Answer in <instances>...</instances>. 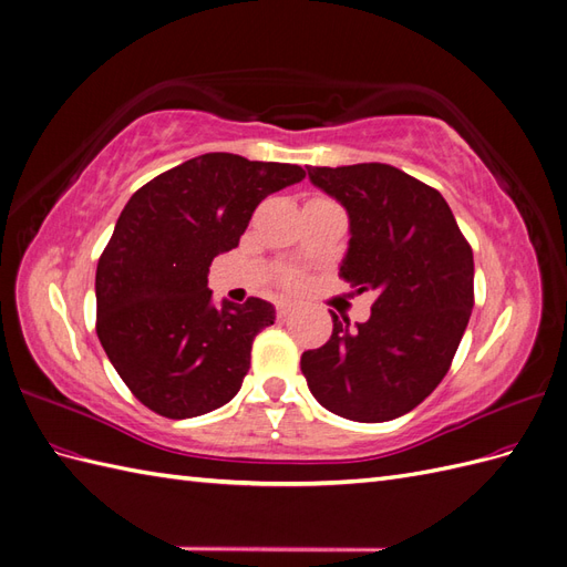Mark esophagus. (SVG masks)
I'll return each instance as SVG.
<instances>
[{
    "label": "esophagus",
    "instance_id": "34e87169",
    "mask_svg": "<svg viewBox=\"0 0 567 567\" xmlns=\"http://www.w3.org/2000/svg\"><path fill=\"white\" fill-rule=\"evenodd\" d=\"M293 310H296L293 302H279V305H277V317H279V319H286Z\"/></svg>",
    "mask_w": 567,
    "mask_h": 567
}]
</instances>
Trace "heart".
<instances>
[{"label":"heart","instance_id":"b5f03b06","mask_svg":"<svg viewBox=\"0 0 567 567\" xmlns=\"http://www.w3.org/2000/svg\"><path fill=\"white\" fill-rule=\"evenodd\" d=\"M300 281H302V277L298 271H284L281 274V284L284 286H300Z\"/></svg>","mask_w":567,"mask_h":567}]
</instances>
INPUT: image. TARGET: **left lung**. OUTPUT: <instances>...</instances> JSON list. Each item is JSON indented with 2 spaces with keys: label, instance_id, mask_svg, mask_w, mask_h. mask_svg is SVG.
<instances>
[{
  "label": "left lung",
  "instance_id": "obj_1",
  "mask_svg": "<svg viewBox=\"0 0 567 567\" xmlns=\"http://www.w3.org/2000/svg\"><path fill=\"white\" fill-rule=\"evenodd\" d=\"M312 184L350 217L340 277L375 290L371 317H333L319 350L300 369L321 406L359 421H392L447 375L473 310V250L447 200L385 163L307 167Z\"/></svg>",
  "mask_w": 567,
  "mask_h": 567
}]
</instances>
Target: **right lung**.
I'll use <instances>...</instances> for the list:
<instances>
[{"instance_id":"add662e5","label":"right lung","mask_w":567,"mask_h":567,"mask_svg":"<svg viewBox=\"0 0 567 567\" xmlns=\"http://www.w3.org/2000/svg\"><path fill=\"white\" fill-rule=\"evenodd\" d=\"M300 179V165L205 153L127 200L96 265V336L144 406L192 419L241 390L274 307L260 298L215 307L208 271L238 246L260 200Z\"/></svg>"}]
</instances>
